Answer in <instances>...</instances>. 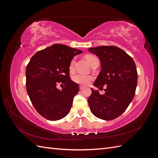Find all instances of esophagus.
Returning a JSON list of instances; mask_svg holds the SVG:
<instances>
[{"mask_svg": "<svg viewBox=\"0 0 158 158\" xmlns=\"http://www.w3.org/2000/svg\"><path fill=\"white\" fill-rule=\"evenodd\" d=\"M84 88V86H82V85H80V89H83Z\"/></svg>", "mask_w": 158, "mask_h": 158, "instance_id": "34e87169", "label": "esophagus"}]
</instances>
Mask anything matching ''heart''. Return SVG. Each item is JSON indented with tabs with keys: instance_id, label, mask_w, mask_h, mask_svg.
Returning <instances> with one entry per match:
<instances>
[{
	"instance_id": "heart-1",
	"label": "heart",
	"mask_w": 158,
	"mask_h": 158,
	"mask_svg": "<svg viewBox=\"0 0 158 158\" xmlns=\"http://www.w3.org/2000/svg\"><path fill=\"white\" fill-rule=\"evenodd\" d=\"M95 58L94 56L92 55H88L86 56V59L88 61V63H90V62L92 61L93 59ZM75 63V60L73 59L70 62V69L73 70L74 65ZM92 80V76H91L89 75H85V74H78L76 76H74L73 77V80L74 82L76 83L79 84H82V85H87L88 84L90 81Z\"/></svg>"
}]
</instances>
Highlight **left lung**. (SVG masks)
<instances>
[{
    "mask_svg": "<svg viewBox=\"0 0 158 158\" xmlns=\"http://www.w3.org/2000/svg\"><path fill=\"white\" fill-rule=\"evenodd\" d=\"M88 51L96 55L101 62L102 70L94 85L103 88L104 94L92 88L88 98L91 111L103 120L110 121L125 111L135 94L137 85L136 64L131 56L115 46L90 47Z\"/></svg>",
    "mask_w": 158,
    "mask_h": 158,
    "instance_id": "left-lung-1",
    "label": "left lung"
}]
</instances>
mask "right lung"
Returning <instances> with one entry per match:
<instances>
[{"label":"right lung","mask_w":158,"mask_h":158,"mask_svg":"<svg viewBox=\"0 0 158 158\" xmlns=\"http://www.w3.org/2000/svg\"><path fill=\"white\" fill-rule=\"evenodd\" d=\"M81 50L55 44L37 52L28 63L26 89L33 107L42 117L50 121L59 120L69 113L79 85L70 80L69 68L75 55ZM59 82L64 83L62 90Z\"/></svg>","instance_id":"add662e5"}]
</instances>
